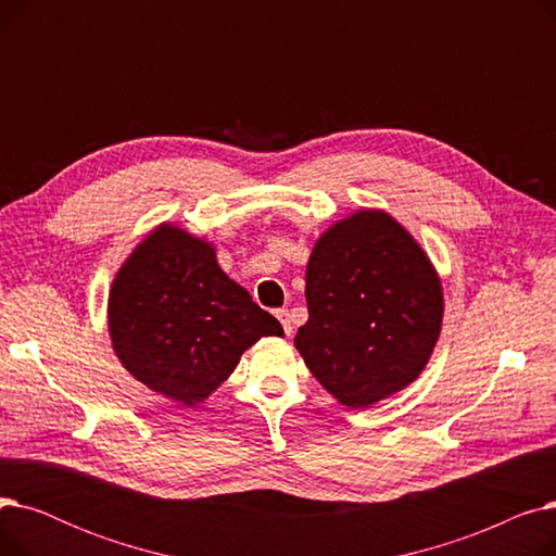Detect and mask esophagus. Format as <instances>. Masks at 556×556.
Listing matches in <instances>:
<instances>
[{"label":"esophagus","instance_id":"34e87169","mask_svg":"<svg viewBox=\"0 0 556 556\" xmlns=\"http://www.w3.org/2000/svg\"><path fill=\"white\" fill-rule=\"evenodd\" d=\"M275 315L279 317V323H281V327H283V333H286V336L293 333V319H290V313L281 308V311H277Z\"/></svg>","mask_w":556,"mask_h":556}]
</instances>
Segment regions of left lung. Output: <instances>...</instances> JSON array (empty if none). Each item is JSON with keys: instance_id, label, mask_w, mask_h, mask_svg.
Returning <instances> with one entry per match:
<instances>
[{"instance_id": "8db88e82", "label": "left lung", "mask_w": 556, "mask_h": 556, "mask_svg": "<svg viewBox=\"0 0 556 556\" xmlns=\"http://www.w3.org/2000/svg\"><path fill=\"white\" fill-rule=\"evenodd\" d=\"M306 304L298 352L333 399L361 410L415 383L442 333V279L383 210H358L317 239Z\"/></svg>"}]
</instances>
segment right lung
Returning <instances> with one entry per match:
<instances>
[{
	"label": "right lung",
	"mask_w": 556,
	"mask_h": 556,
	"mask_svg": "<svg viewBox=\"0 0 556 556\" xmlns=\"http://www.w3.org/2000/svg\"><path fill=\"white\" fill-rule=\"evenodd\" d=\"M108 331L119 363L180 407L202 403L263 336H283L229 279L214 243L162 223L114 275Z\"/></svg>",
	"instance_id": "add662e5"
}]
</instances>
